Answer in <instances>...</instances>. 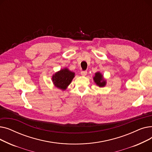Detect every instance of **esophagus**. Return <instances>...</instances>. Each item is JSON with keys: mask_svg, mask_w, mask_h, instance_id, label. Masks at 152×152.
<instances>
[{"mask_svg": "<svg viewBox=\"0 0 152 152\" xmlns=\"http://www.w3.org/2000/svg\"><path fill=\"white\" fill-rule=\"evenodd\" d=\"M87 71H82L81 72V75L82 76H86V75H87Z\"/></svg>", "mask_w": 152, "mask_h": 152, "instance_id": "34e87169", "label": "esophagus"}]
</instances>
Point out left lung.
<instances>
[{
  "mask_svg": "<svg viewBox=\"0 0 152 152\" xmlns=\"http://www.w3.org/2000/svg\"><path fill=\"white\" fill-rule=\"evenodd\" d=\"M93 79L94 83L100 87H105L107 84L106 79H105L103 75H102L100 71H98L95 73V76L93 77Z\"/></svg>",
  "mask_w": 152,
  "mask_h": 152,
  "instance_id": "1",
  "label": "left lung"
}]
</instances>
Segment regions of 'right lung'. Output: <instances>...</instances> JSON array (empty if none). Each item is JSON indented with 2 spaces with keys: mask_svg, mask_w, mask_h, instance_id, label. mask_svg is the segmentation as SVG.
Here are the masks:
<instances>
[{
  "mask_svg": "<svg viewBox=\"0 0 152 152\" xmlns=\"http://www.w3.org/2000/svg\"><path fill=\"white\" fill-rule=\"evenodd\" d=\"M75 76L74 72L70 71L68 68H65L53 74L52 76V80L57 88L64 91L67 89Z\"/></svg>",
  "mask_w": 152,
  "mask_h": 152,
  "instance_id": "1",
  "label": "right lung"
}]
</instances>
